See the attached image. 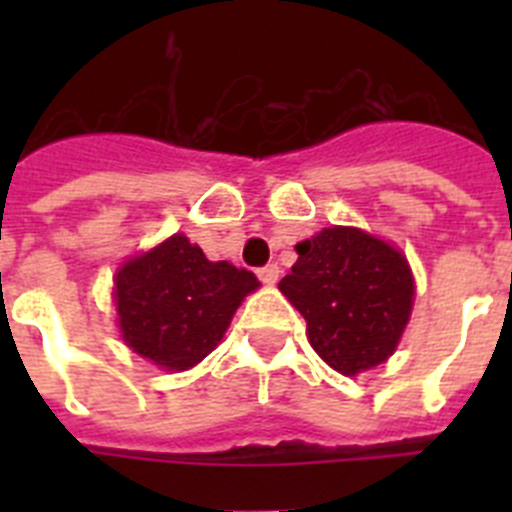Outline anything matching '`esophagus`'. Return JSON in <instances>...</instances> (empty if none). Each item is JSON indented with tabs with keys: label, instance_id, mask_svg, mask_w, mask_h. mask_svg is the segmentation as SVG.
Returning a JSON list of instances; mask_svg holds the SVG:
<instances>
[{
	"label": "esophagus",
	"instance_id": "esophagus-1",
	"mask_svg": "<svg viewBox=\"0 0 512 512\" xmlns=\"http://www.w3.org/2000/svg\"><path fill=\"white\" fill-rule=\"evenodd\" d=\"M256 274H259V279L264 284H274L279 279V266L277 264H266V266H261Z\"/></svg>",
	"mask_w": 512,
	"mask_h": 512
}]
</instances>
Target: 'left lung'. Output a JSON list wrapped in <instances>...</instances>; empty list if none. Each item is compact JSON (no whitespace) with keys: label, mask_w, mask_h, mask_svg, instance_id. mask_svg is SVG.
<instances>
[{"label":"left lung","mask_w":512,"mask_h":512,"mask_svg":"<svg viewBox=\"0 0 512 512\" xmlns=\"http://www.w3.org/2000/svg\"><path fill=\"white\" fill-rule=\"evenodd\" d=\"M297 264L279 282L300 310L310 346L346 377L395 354L415 297L408 259L359 228H323L297 243Z\"/></svg>","instance_id":"obj_1"}]
</instances>
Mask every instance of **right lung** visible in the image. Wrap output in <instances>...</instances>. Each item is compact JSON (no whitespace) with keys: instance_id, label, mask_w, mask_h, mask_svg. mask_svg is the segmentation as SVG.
<instances>
[{"instance_id":"obj_1","label":"right lung","mask_w":512,"mask_h":512,"mask_svg":"<svg viewBox=\"0 0 512 512\" xmlns=\"http://www.w3.org/2000/svg\"><path fill=\"white\" fill-rule=\"evenodd\" d=\"M256 287L251 271L210 261L187 235H171L115 274L122 341L166 372H184L220 343L233 312Z\"/></svg>"}]
</instances>
